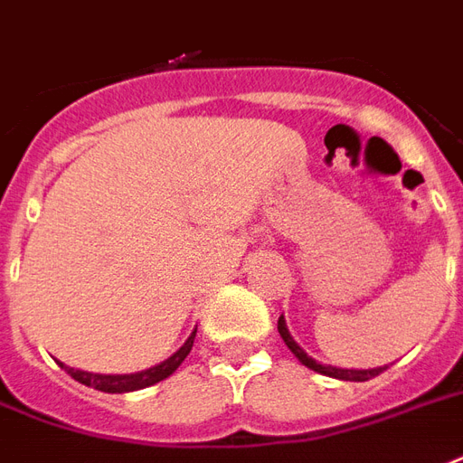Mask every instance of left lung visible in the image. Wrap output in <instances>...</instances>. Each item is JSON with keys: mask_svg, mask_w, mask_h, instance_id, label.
I'll use <instances>...</instances> for the list:
<instances>
[{"mask_svg": "<svg viewBox=\"0 0 463 463\" xmlns=\"http://www.w3.org/2000/svg\"><path fill=\"white\" fill-rule=\"evenodd\" d=\"M278 332H280V336H283V342L288 349L293 351L295 359L300 361L302 366L312 368V371H317V373H322V376H329V378H339V381H356V383H361V381H371V378H376L381 371H385L388 366H378V368H336V366H329V364H319V361H315L312 356H307V351L302 349L300 344L295 342L293 335L288 332V325H285V317L280 315L278 317Z\"/></svg>", "mask_w": 463, "mask_h": 463, "instance_id": "1", "label": "left lung"}]
</instances>
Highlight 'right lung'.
Returning a JSON list of instances; mask_svg holds the SVG:
<instances>
[{
	"instance_id": "obj_1",
	"label": "right lung",
	"mask_w": 463,
	"mask_h": 463,
	"mask_svg": "<svg viewBox=\"0 0 463 463\" xmlns=\"http://www.w3.org/2000/svg\"><path fill=\"white\" fill-rule=\"evenodd\" d=\"M194 335H197V326L193 329V335L187 336L185 344L180 346L173 356H168L161 364H156V366L146 368V371H137V373H90V371H80V368H71L61 364L68 373H71L78 383L90 385V388H95V391L102 392H131V391H141V388H148V385L158 383L163 378H168L170 373H175V368L185 361V356L193 349Z\"/></svg>"
}]
</instances>
